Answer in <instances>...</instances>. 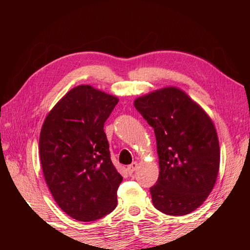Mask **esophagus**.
Segmentation results:
<instances>
[{
    "label": "esophagus",
    "mask_w": 250,
    "mask_h": 250,
    "mask_svg": "<svg viewBox=\"0 0 250 250\" xmlns=\"http://www.w3.org/2000/svg\"><path fill=\"white\" fill-rule=\"evenodd\" d=\"M138 168V163L137 162H132L130 164V166H128V167H126V170H128L129 174H132V173L137 170Z\"/></svg>",
    "instance_id": "34e87169"
}]
</instances>
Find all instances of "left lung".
I'll return each mask as SVG.
<instances>
[{
    "mask_svg": "<svg viewBox=\"0 0 250 250\" xmlns=\"http://www.w3.org/2000/svg\"><path fill=\"white\" fill-rule=\"evenodd\" d=\"M154 129L160 174L151 186L156 209L172 216L191 213L213 189L219 145L209 117L184 91L167 87L134 100Z\"/></svg>",
    "mask_w": 250,
    "mask_h": 250,
    "instance_id": "1",
    "label": "left lung"
}]
</instances>
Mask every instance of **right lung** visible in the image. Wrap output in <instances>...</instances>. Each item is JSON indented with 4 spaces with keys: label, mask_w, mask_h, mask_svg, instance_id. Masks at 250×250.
I'll return each instance as SVG.
<instances>
[{
    "label": "right lung",
    "mask_w": 250,
    "mask_h": 250,
    "mask_svg": "<svg viewBox=\"0 0 250 250\" xmlns=\"http://www.w3.org/2000/svg\"><path fill=\"white\" fill-rule=\"evenodd\" d=\"M116 97L88 84L75 87L52 109L40 135V156L54 200L67 215L92 222L111 213L122 176L104 131Z\"/></svg>",
    "instance_id": "obj_1"
}]
</instances>
